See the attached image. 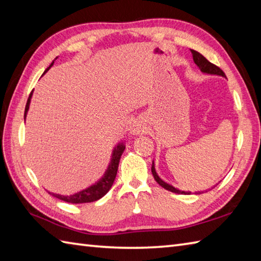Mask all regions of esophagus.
Wrapping results in <instances>:
<instances>
[{"label": "esophagus", "instance_id": "34e87169", "mask_svg": "<svg viewBox=\"0 0 261 261\" xmlns=\"http://www.w3.org/2000/svg\"><path fill=\"white\" fill-rule=\"evenodd\" d=\"M130 130L134 135H139L142 132V125L139 123V122H134L130 127Z\"/></svg>", "mask_w": 261, "mask_h": 261}]
</instances>
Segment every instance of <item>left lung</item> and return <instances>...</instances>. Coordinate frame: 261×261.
I'll return each mask as SVG.
<instances>
[{"label": "left lung", "instance_id": "8db88e82", "mask_svg": "<svg viewBox=\"0 0 261 261\" xmlns=\"http://www.w3.org/2000/svg\"><path fill=\"white\" fill-rule=\"evenodd\" d=\"M191 53H192V55H193L194 63H195V64L198 66L199 69H201V70L203 71V73L213 74V75H220V76H225L224 71H223L222 69H221L220 67H218V66H216V65H214V64H212V63H210L208 60L203 56V55H201V54L195 51V50H192V49H191ZM151 173H152V175H153V178L156 179V181L158 182V184H159L160 186H162V187H164L165 190L170 191V192L176 193V194H191V193H187V192H184V191L177 190V188L173 187L171 185L167 184V182H165L164 180L160 179L159 176H158L157 173H156V170H154L153 163H152V167H151ZM197 194H198V193H197Z\"/></svg>", "mask_w": 261, "mask_h": 261}]
</instances>
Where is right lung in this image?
I'll return each instance as SVG.
<instances>
[{
	"label": "right lung",
	"instance_id": "right-lung-1",
	"mask_svg": "<svg viewBox=\"0 0 261 261\" xmlns=\"http://www.w3.org/2000/svg\"><path fill=\"white\" fill-rule=\"evenodd\" d=\"M54 65V62L51 63V65L46 69V71L51 67ZM45 71V73H46ZM31 96H32V92L30 93L29 98L27 101V105H25V110H24V120H25V115L28 110H29V104L31 101ZM124 151V146L123 143H121L118 147L115 148V150L113 151V156H112V160H111V164L109 166V168L107 170V173L103 176V178L97 181L95 185H92L91 187L86 188V190H83L82 192H79L74 194V195L70 196H64V195H58V194H54V193H49L54 195L55 197H57L59 199H62L64 202L67 203H73V204H81V203H90V202H95L97 199H99L101 197H103L105 194H107L110 188L112 187L116 173H118V167H119V162L120 158L122 156V153Z\"/></svg>",
	"mask_w": 261,
	"mask_h": 261
}]
</instances>
